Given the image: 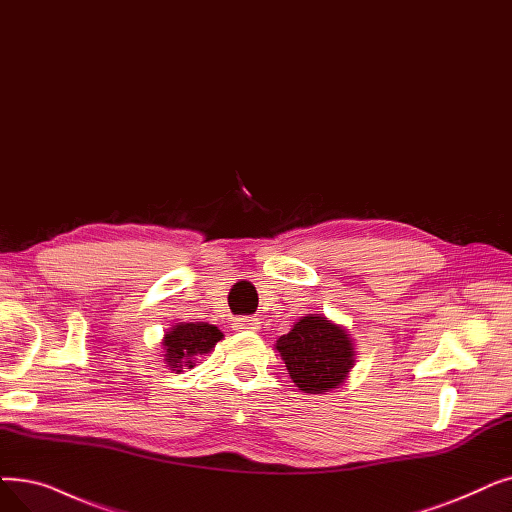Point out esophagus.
I'll return each mask as SVG.
<instances>
[{
  "instance_id": "34e87169",
  "label": "esophagus",
  "mask_w": 512,
  "mask_h": 512,
  "mask_svg": "<svg viewBox=\"0 0 512 512\" xmlns=\"http://www.w3.org/2000/svg\"><path fill=\"white\" fill-rule=\"evenodd\" d=\"M234 330H257L259 328V320L257 318H249V316H242L236 318L232 324Z\"/></svg>"
}]
</instances>
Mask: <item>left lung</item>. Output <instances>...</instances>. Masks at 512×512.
I'll return each mask as SVG.
<instances>
[{
	"instance_id": "1",
	"label": "left lung",
	"mask_w": 512,
	"mask_h": 512,
	"mask_svg": "<svg viewBox=\"0 0 512 512\" xmlns=\"http://www.w3.org/2000/svg\"><path fill=\"white\" fill-rule=\"evenodd\" d=\"M276 349L293 383L305 393H326L345 383L353 368V343L345 328L320 314L301 318Z\"/></svg>"
}]
</instances>
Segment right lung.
<instances>
[{"label":"right lung","instance_id":"1","mask_svg":"<svg viewBox=\"0 0 512 512\" xmlns=\"http://www.w3.org/2000/svg\"><path fill=\"white\" fill-rule=\"evenodd\" d=\"M221 339H224V335H221L219 328L207 322L175 324L163 339L165 362L177 372H182L184 366L192 368L196 355L209 353Z\"/></svg>","mask_w":512,"mask_h":512}]
</instances>
